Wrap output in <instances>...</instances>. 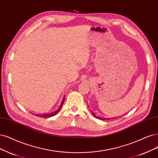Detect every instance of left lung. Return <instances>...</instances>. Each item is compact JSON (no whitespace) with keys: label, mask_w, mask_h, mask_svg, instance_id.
Segmentation results:
<instances>
[{"label":"left lung","mask_w":158,"mask_h":158,"mask_svg":"<svg viewBox=\"0 0 158 158\" xmlns=\"http://www.w3.org/2000/svg\"><path fill=\"white\" fill-rule=\"evenodd\" d=\"M92 113L93 114V115H94V116H95L96 118H99V119H100V120H109V119H110V118H101V117H98V116H96V114L94 113V112H92Z\"/></svg>","instance_id":"obj_1"}]
</instances>
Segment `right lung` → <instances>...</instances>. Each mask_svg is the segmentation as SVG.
Wrapping results in <instances>:
<instances>
[{
  "label": "right lung",
  "mask_w": 158,
  "mask_h": 158,
  "mask_svg": "<svg viewBox=\"0 0 158 158\" xmlns=\"http://www.w3.org/2000/svg\"><path fill=\"white\" fill-rule=\"evenodd\" d=\"M64 98L63 99V100H62V103H61V105H60V107L58 108V109L57 110H56V111H54V112H52V113H47V114H37L36 116H40V117H45V118H47V117H51V116H55L58 111H59L60 110V108H61V107L62 106V105H63V103H64ZM36 115V114H35Z\"/></svg>",
  "instance_id": "1"
}]
</instances>
